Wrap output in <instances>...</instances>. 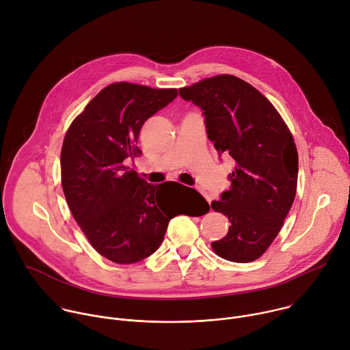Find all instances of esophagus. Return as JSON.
I'll return each instance as SVG.
<instances>
[{
	"label": "esophagus",
	"mask_w": 350,
	"mask_h": 350,
	"mask_svg": "<svg viewBox=\"0 0 350 350\" xmlns=\"http://www.w3.org/2000/svg\"><path fill=\"white\" fill-rule=\"evenodd\" d=\"M202 193H204V196H205V198H206V199H208V202H209V204H211V202H212V199H211V196H209V195H208V193H205V192H202Z\"/></svg>",
	"instance_id": "1"
}]
</instances>
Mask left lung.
Here are the masks:
<instances>
[{
    "label": "left lung",
    "mask_w": 350,
    "mask_h": 350,
    "mask_svg": "<svg viewBox=\"0 0 350 350\" xmlns=\"http://www.w3.org/2000/svg\"><path fill=\"white\" fill-rule=\"evenodd\" d=\"M205 116L216 151L235 162L231 187L212 209L231 223L212 242L223 259L247 263L260 258L278 235L293 204L297 151L293 137L269 99L249 83L220 75L178 90Z\"/></svg>",
    "instance_id": "left-lung-1"
}]
</instances>
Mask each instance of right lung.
Instances as JSON below:
<instances>
[{"label": "right lung", "instance_id": "right-lung-1", "mask_svg": "<svg viewBox=\"0 0 350 350\" xmlns=\"http://www.w3.org/2000/svg\"><path fill=\"white\" fill-rule=\"evenodd\" d=\"M177 95L176 88L113 83L91 99L66 131L61 151L66 202L92 247L113 263L151 256L177 216L163 201V184H149L124 165L139 154L142 124ZM202 202L209 206L204 196Z\"/></svg>", "mask_w": 350, "mask_h": 350}]
</instances>
